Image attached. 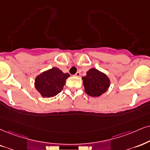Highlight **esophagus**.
Masks as SVG:
<instances>
[{
    "mask_svg": "<svg viewBox=\"0 0 150 150\" xmlns=\"http://www.w3.org/2000/svg\"><path fill=\"white\" fill-rule=\"evenodd\" d=\"M75 76H81V72L80 71H77L76 73Z\"/></svg>",
    "mask_w": 150,
    "mask_h": 150,
    "instance_id": "obj_1",
    "label": "esophagus"
}]
</instances>
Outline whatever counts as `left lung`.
I'll use <instances>...</instances> for the list:
<instances>
[{
  "label": "left lung",
  "instance_id": "8db88e82",
  "mask_svg": "<svg viewBox=\"0 0 150 150\" xmlns=\"http://www.w3.org/2000/svg\"><path fill=\"white\" fill-rule=\"evenodd\" d=\"M85 91L91 97H99L107 91L110 86V80L107 76L99 70L92 68L82 78Z\"/></svg>",
  "mask_w": 150,
  "mask_h": 150
}]
</instances>
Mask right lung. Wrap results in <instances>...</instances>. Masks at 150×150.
<instances>
[{"instance_id": "add662e5", "label": "right lung", "mask_w": 150, "mask_h": 150, "mask_svg": "<svg viewBox=\"0 0 150 150\" xmlns=\"http://www.w3.org/2000/svg\"><path fill=\"white\" fill-rule=\"evenodd\" d=\"M69 76V74L63 73L58 68L53 67L38 76L35 86L42 97H54L62 91L66 79Z\"/></svg>"}]
</instances>
